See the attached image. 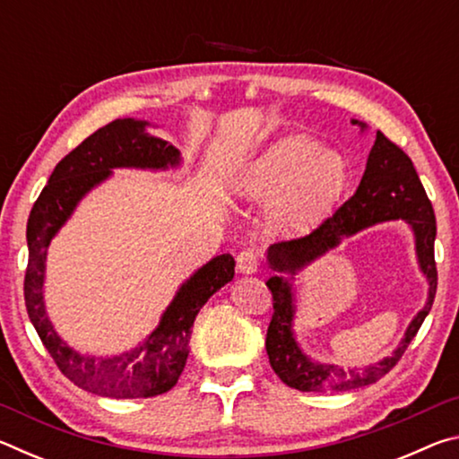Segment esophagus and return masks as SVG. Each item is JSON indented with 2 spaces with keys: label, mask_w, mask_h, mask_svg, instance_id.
Wrapping results in <instances>:
<instances>
[{
  "label": "esophagus",
  "mask_w": 459,
  "mask_h": 459,
  "mask_svg": "<svg viewBox=\"0 0 459 459\" xmlns=\"http://www.w3.org/2000/svg\"><path fill=\"white\" fill-rule=\"evenodd\" d=\"M237 269L240 273H255L259 269V255L253 251V248H245V251L238 253L237 257Z\"/></svg>",
  "instance_id": "esophagus-1"
}]
</instances>
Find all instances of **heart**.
Returning <instances> with one entry per match:
<instances>
[{
    "label": "heart",
    "instance_id": "1",
    "mask_svg": "<svg viewBox=\"0 0 459 459\" xmlns=\"http://www.w3.org/2000/svg\"><path fill=\"white\" fill-rule=\"evenodd\" d=\"M348 184V164L338 152L324 150L316 137L287 134L271 142L237 176L235 190L248 200H267L269 221L285 232L320 222Z\"/></svg>",
    "mask_w": 459,
    "mask_h": 459
}]
</instances>
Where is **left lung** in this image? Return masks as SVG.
I'll return each instance as SVG.
<instances>
[{"label": "left lung", "instance_id": "1", "mask_svg": "<svg viewBox=\"0 0 459 459\" xmlns=\"http://www.w3.org/2000/svg\"><path fill=\"white\" fill-rule=\"evenodd\" d=\"M359 126L362 129L367 127L364 123H359ZM397 219L407 221L413 229L419 267L429 281V295H427L425 307L409 324L405 338L401 340L397 351L377 364L364 368H342L338 364H322L307 359L295 342L291 330L295 298L290 279L273 275L267 281L271 295H273V316H271L267 328L265 348L271 368L287 386L298 388V391L322 393L352 391V388L377 383L401 360L411 340L415 338L427 314H429L435 291H437V267H435L433 255L437 227H435L433 206L415 172L413 161L383 131H377L375 145L368 153L367 169H364L362 180L352 196L309 235L281 240V243L269 248V267L277 273L295 275L299 269L320 259L330 248L338 247L342 237H351L377 222Z\"/></svg>", "mask_w": 459, "mask_h": 459}]
</instances>
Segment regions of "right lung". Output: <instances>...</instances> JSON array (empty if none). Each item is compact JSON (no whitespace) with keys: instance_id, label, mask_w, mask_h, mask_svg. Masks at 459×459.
Here are the masks:
<instances>
[{"instance_id":"obj_1","label":"right lung","mask_w":459,"mask_h":459,"mask_svg":"<svg viewBox=\"0 0 459 459\" xmlns=\"http://www.w3.org/2000/svg\"><path fill=\"white\" fill-rule=\"evenodd\" d=\"M145 121L117 119L97 129L54 168L28 219V269L24 299L30 322L62 375L84 391L113 399H147L168 393L186 367L192 325L212 293L235 277V259L219 255L186 281L161 322L142 346L113 359L82 356L54 332L44 307L46 248L79 200L111 176L113 168L166 169L180 164V152L145 134Z\"/></svg>"}]
</instances>
